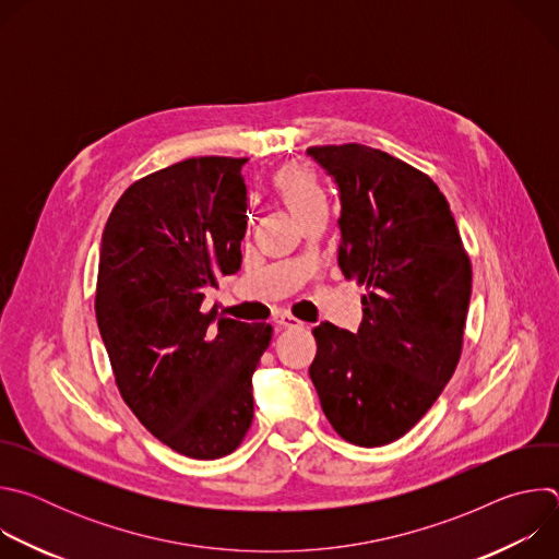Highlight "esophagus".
<instances>
[{
  "label": "esophagus",
  "mask_w": 559,
  "mask_h": 559,
  "mask_svg": "<svg viewBox=\"0 0 559 559\" xmlns=\"http://www.w3.org/2000/svg\"><path fill=\"white\" fill-rule=\"evenodd\" d=\"M274 323L276 325H281V328H298V325H302L298 318H294V316H289V313H276L274 316Z\"/></svg>",
  "instance_id": "esophagus-1"
}]
</instances>
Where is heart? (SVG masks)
I'll list each match as a JSON object with an SVG mask.
<instances>
[{"instance_id":"heart-1","label":"heart","mask_w":559,"mask_h":559,"mask_svg":"<svg viewBox=\"0 0 559 559\" xmlns=\"http://www.w3.org/2000/svg\"><path fill=\"white\" fill-rule=\"evenodd\" d=\"M276 188L296 214L323 205L325 197L316 177L305 166H287L276 175Z\"/></svg>"}]
</instances>
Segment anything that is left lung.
Instances as JSON below:
<instances>
[{
	"instance_id": "1",
	"label": "left lung",
	"mask_w": 559,
	"mask_h": 559,
	"mask_svg": "<svg viewBox=\"0 0 559 559\" xmlns=\"http://www.w3.org/2000/svg\"><path fill=\"white\" fill-rule=\"evenodd\" d=\"M307 154L338 186V265L367 287L356 334L313 328L309 378L338 436L382 447L431 409L455 371L471 261L444 194L425 173L360 143Z\"/></svg>"
}]
</instances>
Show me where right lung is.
Returning a JSON list of instances; mask_svg holds the SVG:
<instances>
[{"label": "right lung", "instance_id": "obj_1", "mask_svg": "<svg viewBox=\"0 0 559 559\" xmlns=\"http://www.w3.org/2000/svg\"><path fill=\"white\" fill-rule=\"evenodd\" d=\"M248 158L197 156L134 181L106 223L95 313L117 386L139 423L181 455L243 442L252 373L272 325L205 311L216 276L241 270Z\"/></svg>", "mask_w": 559, "mask_h": 559}]
</instances>
